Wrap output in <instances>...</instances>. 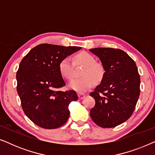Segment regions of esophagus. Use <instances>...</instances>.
<instances>
[{
  "label": "esophagus",
  "instance_id": "34e87169",
  "mask_svg": "<svg viewBox=\"0 0 155 155\" xmlns=\"http://www.w3.org/2000/svg\"><path fill=\"white\" fill-rule=\"evenodd\" d=\"M84 97H85V94H82V93H78V98H79V99H82Z\"/></svg>",
  "mask_w": 155,
  "mask_h": 155
}]
</instances>
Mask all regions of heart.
<instances>
[{
    "instance_id": "heart-1",
    "label": "heart",
    "mask_w": 155,
    "mask_h": 155,
    "mask_svg": "<svg viewBox=\"0 0 155 155\" xmlns=\"http://www.w3.org/2000/svg\"><path fill=\"white\" fill-rule=\"evenodd\" d=\"M75 65H84L80 75L82 77L73 80L70 84L72 90L83 93L90 90L94 83L99 84L102 81L105 75V70L101 63L97 62L92 54L81 51L73 56ZM58 71L61 77L71 80L73 78V63L68 57L61 59L58 63Z\"/></svg>"
}]
</instances>
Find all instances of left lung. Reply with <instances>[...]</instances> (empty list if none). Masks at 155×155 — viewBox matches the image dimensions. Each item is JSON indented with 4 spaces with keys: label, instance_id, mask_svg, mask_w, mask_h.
<instances>
[{
    "label": "left lung",
    "instance_id": "8db88e82",
    "mask_svg": "<svg viewBox=\"0 0 155 155\" xmlns=\"http://www.w3.org/2000/svg\"><path fill=\"white\" fill-rule=\"evenodd\" d=\"M90 51L99 57L105 70L101 84L90 94L95 100L90 116L101 128H114L132 116L140 92V77L135 61L124 51L113 48Z\"/></svg>",
    "mask_w": 155,
    "mask_h": 155
}]
</instances>
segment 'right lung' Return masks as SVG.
<instances>
[{
	"label": "right lung",
	"mask_w": 155,
	"mask_h": 155,
	"mask_svg": "<svg viewBox=\"0 0 155 155\" xmlns=\"http://www.w3.org/2000/svg\"><path fill=\"white\" fill-rule=\"evenodd\" d=\"M80 48L41 44L21 61L16 74L17 91L25 115L38 126L57 128L68 119V106L78 97L75 90H59L65 84L58 66L61 59Z\"/></svg>",
	"instance_id": "add662e5"
}]
</instances>
